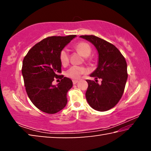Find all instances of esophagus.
<instances>
[{
	"label": "esophagus",
	"instance_id": "esophagus-1",
	"mask_svg": "<svg viewBox=\"0 0 151 151\" xmlns=\"http://www.w3.org/2000/svg\"><path fill=\"white\" fill-rule=\"evenodd\" d=\"M78 83V81H76V80H73V85H76V83Z\"/></svg>",
	"mask_w": 151,
	"mask_h": 151
}]
</instances>
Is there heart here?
Returning <instances> with one entry per match:
<instances>
[{
  "label": "heart",
  "instance_id": "b5f03b06",
  "mask_svg": "<svg viewBox=\"0 0 151 151\" xmlns=\"http://www.w3.org/2000/svg\"><path fill=\"white\" fill-rule=\"evenodd\" d=\"M75 48L84 57H88L91 53V47H90V45L85 42H81L78 43L77 45H76ZM59 59L60 63L63 66L68 65V62H69V56H68V52L66 48H64L60 52ZM86 72V70L83 66H73L66 71L65 75L68 78L78 79L82 75L85 74Z\"/></svg>",
  "mask_w": 151,
  "mask_h": 151
}]
</instances>
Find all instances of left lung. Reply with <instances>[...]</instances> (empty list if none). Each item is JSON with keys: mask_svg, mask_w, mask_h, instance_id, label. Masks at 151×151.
Masks as SVG:
<instances>
[{"mask_svg": "<svg viewBox=\"0 0 151 151\" xmlns=\"http://www.w3.org/2000/svg\"><path fill=\"white\" fill-rule=\"evenodd\" d=\"M80 37L92 43L98 52V65L90 76L102 79L100 85L97 80H86V101L96 111H108L118 103L123 94L128 77L126 60L118 48L106 40L94 35Z\"/></svg>", "mask_w": 151, "mask_h": 151, "instance_id": "obj_1", "label": "left lung"}]
</instances>
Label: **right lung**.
I'll return each instance as SVG.
<instances>
[{
	"mask_svg": "<svg viewBox=\"0 0 151 151\" xmlns=\"http://www.w3.org/2000/svg\"><path fill=\"white\" fill-rule=\"evenodd\" d=\"M76 35L50 37L36 44L24 58L22 74L30 100L40 111L55 114L67 104L66 94L72 88L73 81L63 75L60 52ZM55 78L61 79L52 85Z\"/></svg>",
	"mask_w": 151,
	"mask_h": 151,
	"instance_id": "1",
	"label": "right lung"
}]
</instances>
